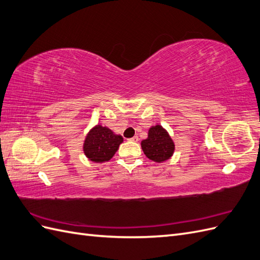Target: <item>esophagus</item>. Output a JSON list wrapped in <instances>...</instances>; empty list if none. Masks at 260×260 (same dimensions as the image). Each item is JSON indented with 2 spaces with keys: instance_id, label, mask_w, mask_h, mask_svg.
I'll list each match as a JSON object with an SVG mask.
<instances>
[{
  "instance_id": "obj_1",
  "label": "esophagus",
  "mask_w": 260,
  "mask_h": 260,
  "mask_svg": "<svg viewBox=\"0 0 260 260\" xmlns=\"http://www.w3.org/2000/svg\"><path fill=\"white\" fill-rule=\"evenodd\" d=\"M129 140L131 141V142H138V141H139V137H138V136H135V137L129 139Z\"/></svg>"
}]
</instances>
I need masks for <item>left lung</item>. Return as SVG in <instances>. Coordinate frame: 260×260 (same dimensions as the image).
I'll return each instance as SVG.
<instances>
[{"instance_id": "8db88e82", "label": "left lung", "mask_w": 260, "mask_h": 260, "mask_svg": "<svg viewBox=\"0 0 260 260\" xmlns=\"http://www.w3.org/2000/svg\"><path fill=\"white\" fill-rule=\"evenodd\" d=\"M141 146L147 158L156 162L168 160L175 152L174 141L159 124L149 128L147 139L141 142Z\"/></svg>"}]
</instances>
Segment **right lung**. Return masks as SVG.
I'll return each mask as SVG.
<instances>
[{
	"label": "right lung",
	"instance_id": "1",
	"mask_svg": "<svg viewBox=\"0 0 260 260\" xmlns=\"http://www.w3.org/2000/svg\"><path fill=\"white\" fill-rule=\"evenodd\" d=\"M122 142L120 135H115L109 128L98 124L86 135L83 152L91 161L104 162L112 158Z\"/></svg>",
	"mask_w": 260,
	"mask_h": 260
}]
</instances>
